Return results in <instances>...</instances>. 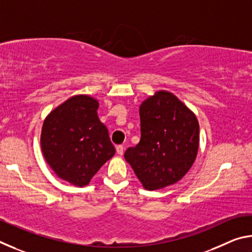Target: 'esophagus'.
I'll use <instances>...</instances> for the list:
<instances>
[{
    "instance_id": "1",
    "label": "esophagus",
    "mask_w": 252,
    "mask_h": 252,
    "mask_svg": "<svg viewBox=\"0 0 252 252\" xmlns=\"http://www.w3.org/2000/svg\"><path fill=\"white\" fill-rule=\"evenodd\" d=\"M123 152H125V147L123 146H118L117 147V153L119 156H122Z\"/></svg>"
}]
</instances>
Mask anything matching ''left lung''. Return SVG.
Returning a JSON list of instances; mask_svg holds the SVG:
<instances>
[{"label":"left lung","mask_w":252,"mask_h":252,"mask_svg":"<svg viewBox=\"0 0 252 252\" xmlns=\"http://www.w3.org/2000/svg\"><path fill=\"white\" fill-rule=\"evenodd\" d=\"M141 139L125 153L144 189L172 186L186 176L199 150L195 114L173 93L160 90L140 104Z\"/></svg>","instance_id":"1"}]
</instances>
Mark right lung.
<instances>
[{
	"label": "right lung",
	"instance_id": "1",
	"mask_svg": "<svg viewBox=\"0 0 252 252\" xmlns=\"http://www.w3.org/2000/svg\"><path fill=\"white\" fill-rule=\"evenodd\" d=\"M97 109L95 97L76 94L51 111L42 126L45 161L60 179L75 187L88 186L116 153Z\"/></svg>",
	"mask_w": 252,
	"mask_h": 252
}]
</instances>
